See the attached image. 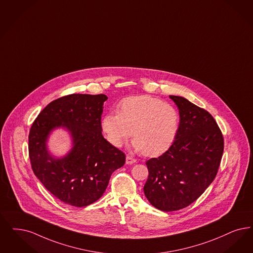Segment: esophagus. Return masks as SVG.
<instances>
[{"label": "esophagus", "mask_w": 253, "mask_h": 253, "mask_svg": "<svg viewBox=\"0 0 253 253\" xmlns=\"http://www.w3.org/2000/svg\"><path fill=\"white\" fill-rule=\"evenodd\" d=\"M135 162H136V159L132 158V157L129 156V155L126 156V164H127V165H131V164H133V163Z\"/></svg>", "instance_id": "esophagus-1"}]
</instances>
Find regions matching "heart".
Segmentation results:
<instances>
[{
    "mask_svg": "<svg viewBox=\"0 0 253 253\" xmlns=\"http://www.w3.org/2000/svg\"><path fill=\"white\" fill-rule=\"evenodd\" d=\"M117 111L101 119L102 131L115 147H122L132 133L134 150L158 156L171 147L179 134V112L158 98L129 97L119 103Z\"/></svg>",
    "mask_w": 253,
    "mask_h": 253,
    "instance_id": "1",
    "label": "heart"
}]
</instances>
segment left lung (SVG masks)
<instances>
[{"mask_svg": "<svg viewBox=\"0 0 253 253\" xmlns=\"http://www.w3.org/2000/svg\"><path fill=\"white\" fill-rule=\"evenodd\" d=\"M169 98L179 109L180 131L167 152L146 162L144 185L148 201L164 212L181 210L201 197L216 176L224 150L222 132L209 112L183 97Z\"/></svg>", "mask_w": 253, "mask_h": 253, "instance_id": "left-lung-1", "label": "left lung"}]
</instances>
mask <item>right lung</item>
<instances>
[{"label": "right lung", "mask_w": 253, "mask_h": 253, "mask_svg": "<svg viewBox=\"0 0 253 253\" xmlns=\"http://www.w3.org/2000/svg\"><path fill=\"white\" fill-rule=\"evenodd\" d=\"M103 94H71L50 102L35 120L29 132L32 169L46 189L61 202L76 207L98 201L112 173L122 168L125 154L101 133ZM69 130L73 149L55 159L47 151L50 131Z\"/></svg>", "instance_id": "add662e5"}]
</instances>
